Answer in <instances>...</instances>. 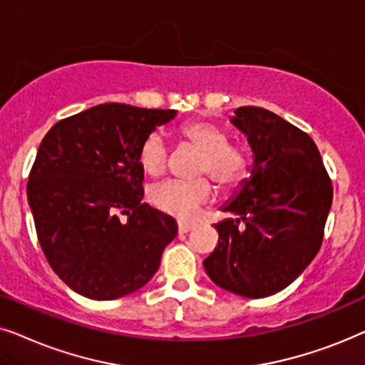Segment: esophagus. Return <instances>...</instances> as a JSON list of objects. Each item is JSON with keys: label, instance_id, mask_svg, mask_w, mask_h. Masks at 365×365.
Returning a JSON list of instances; mask_svg holds the SVG:
<instances>
[{"label": "esophagus", "instance_id": "esophagus-1", "mask_svg": "<svg viewBox=\"0 0 365 365\" xmlns=\"http://www.w3.org/2000/svg\"><path fill=\"white\" fill-rule=\"evenodd\" d=\"M193 228V223H188V222H178V232L180 233H187L190 232Z\"/></svg>", "mask_w": 365, "mask_h": 365}]
</instances>
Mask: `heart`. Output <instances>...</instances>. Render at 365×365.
<instances>
[{
    "mask_svg": "<svg viewBox=\"0 0 365 365\" xmlns=\"http://www.w3.org/2000/svg\"><path fill=\"white\" fill-rule=\"evenodd\" d=\"M180 137L202 152L197 173L210 175L223 190L235 188L249 173V157L245 150L228 143V135L222 126L212 121H192L180 128ZM168 147L163 135L152 132L143 138L138 148L140 167L150 177H160L168 167ZM213 185L208 178L190 182L168 180L150 188L148 200L158 212L180 220L195 218L198 208L210 202Z\"/></svg>",
    "mask_w": 365,
    "mask_h": 365,
    "instance_id": "b5f03b06",
    "label": "heart"
}]
</instances>
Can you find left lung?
<instances>
[{
  "label": "left lung",
  "instance_id": "1",
  "mask_svg": "<svg viewBox=\"0 0 365 365\" xmlns=\"http://www.w3.org/2000/svg\"><path fill=\"white\" fill-rule=\"evenodd\" d=\"M230 121L254 152L250 178L222 207L218 244L203 260L218 287L249 299L280 292L322 245L332 182L307 133L259 106H240Z\"/></svg>",
  "mask_w": 365,
  "mask_h": 365
}]
</instances>
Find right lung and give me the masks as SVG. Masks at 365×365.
I'll return each mask as SVG.
<instances>
[{"label":"right lung","instance_id":"right-lung-1","mask_svg":"<svg viewBox=\"0 0 365 365\" xmlns=\"http://www.w3.org/2000/svg\"><path fill=\"white\" fill-rule=\"evenodd\" d=\"M175 115L103 103L60 120L43 138L28 203L48 264L75 292L118 299L158 270L177 222L142 203L138 148Z\"/></svg>","mask_w":365,"mask_h":365}]
</instances>
